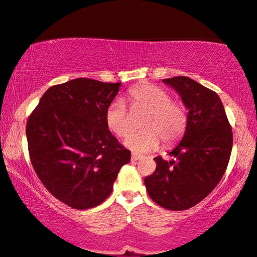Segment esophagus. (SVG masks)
<instances>
[{
    "mask_svg": "<svg viewBox=\"0 0 257 257\" xmlns=\"http://www.w3.org/2000/svg\"><path fill=\"white\" fill-rule=\"evenodd\" d=\"M141 158H142L141 155L136 154V153H133V154H132V161H138V160H140V159H141Z\"/></svg>",
    "mask_w": 257,
    "mask_h": 257,
    "instance_id": "obj_1",
    "label": "esophagus"
}]
</instances>
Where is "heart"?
Returning <instances> with one entry per match:
<instances>
[{"instance_id": "heart-1", "label": "heart", "mask_w": 257, "mask_h": 257, "mask_svg": "<svg viewBox=\"0 0 257 257\" xmlns=\"http://www.w3.org/2000/svg\"><path fill=\"white\" fill-rule=\"evenodd\" d=\"M133 113H145L140 121L142 131L126 136L123 145L131 151L147 153L157 149L162 140L171 145L183 135L186 113L165 90L153 84H140L129 90L126 96ZM105 124L117 138L128 135L133 128L131 113L122 99H115L105 111Z\"/></svg>"}]
</instances>
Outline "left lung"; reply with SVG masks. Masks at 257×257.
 <instances>
[{
	"label": "left lung",
	"mask_w": 257,
	"mask_h": 257,
	"mask_svg": "<svg viewBox=\"0 0 257 257\" xmlns=\"http://www.w3.org/2000/svg\"><path fill=\"white\" fill-rule=\"evenodd\" d=\"M162 82L177 91L188 110L181 141L158 157L157 170L146 177L149 197L167 210L183 211L209 196L222 179L232 149V131L219 96L196 80L174 77Z\"/></svg>",
	"instance_id": "obj_1"
}]
</instances>
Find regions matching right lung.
<instances>
[{
	"instance_id": "right-lung-1",
	"label": "right lung",
	"mask_w": 257,
	"mask_h": 257,
	"mask_svg": "<svg viewBox=\"0 0 257 257\" xmlns=\"http://www.w3.org/2000/svg\"><path fill=\"white\" fill-rule=\"evenodd\" d=\"M121 83L77 78L51 86L27 121L26 136L35 173L57 199L77 210L110 196L131 151L105 124V111Z\"/></svg>"
}]
</instances>
